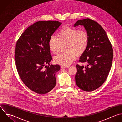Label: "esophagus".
Masks as SVG:
<instances>
[{"instance_id":"esophagus-1","label":"esophagus","mask_w":122,"mask_h":122,"mask_svg":"<svg viewBox=\"0 0 122 122\" xmlns=\"http://www.w3.org/2000/svg\"><path fill=\"white\" fill-rule=\"evenodd\" d=\"M70 66H63V65H61V68H69Z\"/></svg>"}]
</instances>
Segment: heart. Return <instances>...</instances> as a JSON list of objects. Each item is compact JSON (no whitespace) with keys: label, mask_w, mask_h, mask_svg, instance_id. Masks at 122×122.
I'll return each instance as SVG.
<instances>
[{"label":"heart","mask_w":122,"mask_h":122,"mask_svg":"<svg viewBox=\"0 0 122 122\" xmlns=\"http://www.w3.org/2000/svg\"><path fill=\"white\" fill-rule=\"evenodd\" d=\"M89 41L87 32L84 30L69 27H65L58 33L57 37L51 36L49 40L50 51L58 54L62 45L67 44L66 52L56 56L54 61L56 64L68 66L76 60L78 56L82 55L86 51Z\"/></svg>","instance_id":"1"}]
</instances>
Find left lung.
I'll list each match as a JSON object with an SVG mask.
<instances>
[{
    "label": "left lung",
    "mask_w": 122,
    "mask_h": 122,
    "mask_svg": "<svg viewBox=\"0 0 122 122\" xmlns=\"http://www.w3.org/2000/svg\"><path fill=\"white\" fill-rule=\"evenodd\" d=\"M83 26L89 35V41L85 52L79 61L87 66L76 65L75 81L81 89L92 92L99 88L106 80L113 58V50L107 35L97 22L89 19L78 20L74 27Z\"/></svg>",
    "instance_id": "1"
}]
</instances>
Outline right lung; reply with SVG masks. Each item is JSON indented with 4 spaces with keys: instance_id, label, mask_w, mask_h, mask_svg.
Instances as JSON below:
<instances>
[{
    "instance_id": "obj_1",
    "label": "right lung",
    "mask_w": 122,
    "mask_h": 122,
    "mask_svg": "<svg viewBox=\"0 0 122 122\" xmlns=\"http://www.w3.org/2000/svg\"><path fill=\"white\" fill-rule=\"evenodd\" d=\"M61 24L57 21L36 22L25 30L16 45L15 59L19 75L27 87L39 94L49 92L56 85L55 73L60 66L49 64L52 57L48 42Z\"/></svg>"
}]
</instances>
